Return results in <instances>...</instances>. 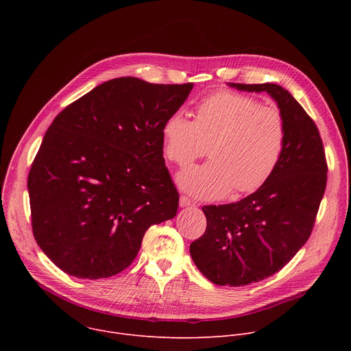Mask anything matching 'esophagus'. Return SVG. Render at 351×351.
<instances>
[{
    "instance_id": "1",
    "label": "esophagus",
    "mask_w": 351,
    "mask_h": 351,
    "mask_svg": "<svg viewBox=\"0 0 351 351\" xmlns=\"http://www.w3.org/2000/svg\"><path fill=\"white\" fill-rule=\"evenodd\" d=\"M191 204V199L189 198V197H186V195H180V199H179V206L182 207V208H184V207H189Z\"/></svg>"
}]
</instances>
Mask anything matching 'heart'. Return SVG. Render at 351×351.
<instances>
[{"instance_id": "1", "label": "heart", "mask_w": 351, "mask_h": 351, "mask_svg": "<svg viewBox=\"0 0 351 351\" xmlns=\"http://www.w3.org/2000/svg\"><path fill=\"white\" fill-rule=\"evenodd\" d=\"M190 121L171 114L161 128L165 157L186 167L195 158L210 161L178 175L182 190L199 199H219L232 190L248 194L261 189L276 171L286 148L282 112L258 99L218 91L199 101Z\"/></svg>"}]
</instances>
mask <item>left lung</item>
<instances>
[{"mask_svg":"<svg viewBox=\"0 0 351 351\" xmlns=\"http://www.w3.org/2000/svg\"><path fill=\"white\" fill-rule=\"evenodd\" d=\"M241 91H267L286 121L283 157L271 179L240 202L204 206V234L190 254L207 279L245 286L280 271L308 240L326 187V161L314 121L279 84L229 83Z\"/></svg>","mask_w":351,"mask_h":351,"instance_id":"8db88e82","label":"left lung"}]
</instances>
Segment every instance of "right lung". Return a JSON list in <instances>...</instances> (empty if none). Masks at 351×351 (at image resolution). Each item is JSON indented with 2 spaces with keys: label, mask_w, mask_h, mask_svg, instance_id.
<instances>
[{
  "label": "right lung",
  "mask_w": 351,
  "mask_h": 351,
  "mask_svg": "<svg viewBox=\"0 0 351 351\" xmlns=\"http://www.w3.org/2000/svg\"><path fill=\"white\" fill-rule=\"evenodd\" d=\"M191 88L112 79L48 128L27 178L32 228L65 274L101 279L122 272L145 230L176 215L179 193L162 157L161 128Z\"/></svg>",
  "instance_id": "1"
}]
</instances>
